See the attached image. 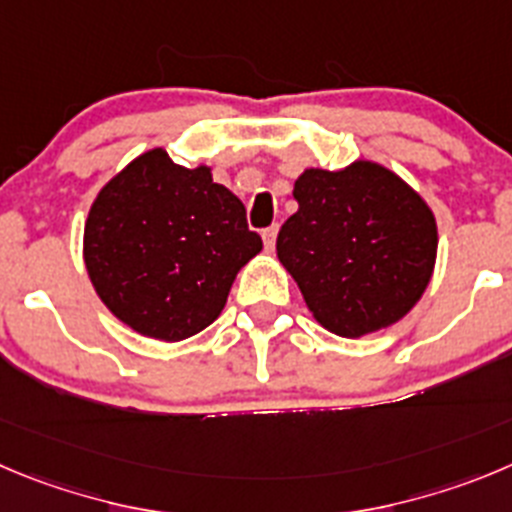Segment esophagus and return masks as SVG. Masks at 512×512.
<instances>
[{
    "mask_svg": "<svg viewBox=\"0 0 512 512\" xmlns=\"http://www.w3.org/2000/svg\"><path fill=\"white\" fill-rule=\"evenodd\" d=\"M275 240H278V227H267L262 229V242H265V250H275Z\"/></svg>",
    "mask_w": 512,
    "mask_h": 512,
    "instance_id": "34e87169",
    "label": "esophagus"
}]
</instances>
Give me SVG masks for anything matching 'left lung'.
Returning a JSON list of instances; mask_svg holds the SVG:
<instances>
[{"label":"left lung","mask_w":512,"mask_h":512,"mask_svg":"<svg viewBox=\"0 0 512 512\" xmlns=\"http://www.w3.org/2000/svg\"><path fill=\"white\" fill-rule=\"evenodd\" d=\"M298 212L280 227L278 257L315 321L343 338L391 326L422 298L437 257L434 214L389 169L356 161L308 169Z\"/></svg>","instance_id":"obj_1"}]
</instances>
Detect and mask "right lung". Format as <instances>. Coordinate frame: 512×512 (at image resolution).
I'll use <instances>...</instances> for the list:
<instances>
[{
  "mask_svg": "<svg viewBox=\"0 0 512 512\" xmlns=\"http://www.w3.org/2000/svg\"><path fill=\"white\" fill-rule=\"evenodd\" d=\"M83 250L95 293L116 318L148 338L181 341L222 313L262 240L207 166L184 169L154 148L100 189Z\"/></svg>",
  "mask_w": 512,
  "mask_h": 512,
  "instance_id": "1",
  "label": "right lung"
}]
</instances>
